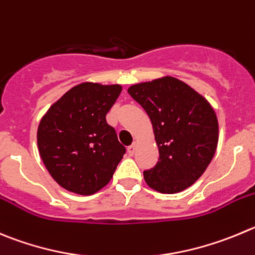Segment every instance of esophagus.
<instances>
[{
	"label": "esophagus",
	"instance_id": "1",
	"mask_svg": "<svg viewBox=\"0 0 255 255\" xmlns=\"http://www.w3.org/2000/svg\"><path fill=\"white\" fill-rule=\"evenodd\" d=\"M135 148H137V143H135V142H134V143L130 144V146L128 147V149H127L128 154H129V156H133V153H134V152H135Z\"/></svg>",
	"mask_w": 255,
	"mask_h": 255
}]
</instances>
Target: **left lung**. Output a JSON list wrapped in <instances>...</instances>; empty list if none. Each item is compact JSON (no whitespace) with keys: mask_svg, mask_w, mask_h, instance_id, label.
Segmentation results:
<instances>
[{"mask_svg":"<svg viewBox=\"0 0 255 255\" xmlns=\"http://www.w3.org/2000/svg\"><path fill=\"white\" fill-rule=\"evenodd\" d=\"M128 93L151 120L160 158L143 171L146 184L176 194L195 184L213 160L219 141L216 113L208 99L173 77L134 84Z\"/></svg>","mask_w":255,"mask_h":255,"instance_id":"left-lung-1","label":"left lung"}]
</instances>
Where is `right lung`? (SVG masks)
I'll return each instance as SVG.
<instances>
[{
  "mask_svg": "<svg viewBox=\"0 0 255 255\" xmlns=\"http://www.w3.org/2000/svg\"><path fill=\"white\" fill-rule=\"evenodd\" d=\"M120 84L85 82L71 88L40 121L37 147L51 177L68 191L93 195L113 177L126 147L106 116Z\"/></svg>",
  "mask_w": 255,
  "mask_h": 255,
  "instance_id": "1",
  "label": "right lung"
}]
</instances>
